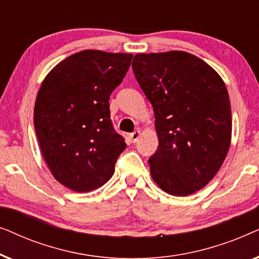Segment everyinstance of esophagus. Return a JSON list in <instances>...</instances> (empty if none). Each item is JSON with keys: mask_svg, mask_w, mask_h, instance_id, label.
Here are the masks:
<instances>
[{"mask_svg": "<svg viewBox=\"0 0 259 259\" xmlns=\"http://www.w3.org/2000/svg\"><path fill=\"white\" fill-rule=\"evenodd\" d=\"M130 138H131V141H132V143H137L138 139L140 138V131H136V132L130 134Z\"/></svg>", "mask_w": 259, "mask_h": 259, "instance_id": "34e87169", "label": "esophagus"}]
</instances>
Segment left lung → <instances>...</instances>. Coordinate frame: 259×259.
Here are the masks:
<instances>
[{"mask_svg": "<svg viewBox=\"0 0 259 259\" xmlns=\"http://www.w3.org/2000/svg\"><path fill=\"white\" fill-rule=\"evenodd\" d=\"M132 68L154 111L159 145L148 159L152 178L166 193L190 196L214 178L231 144L224 81L182 51L137 54Z\"/></svg>", "mask_w": 259, "mask_h": 259, "instance_id": "1", "label": "left lung"}]
</instances>
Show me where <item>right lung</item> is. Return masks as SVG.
<instances>
[{
	"label": "right lung",
	"instance_id": "obj_1",
	"mask_svg": "<svg viewBox=\"0 0 259 259\" xmlns=\"http://www.w3.org/2000/svg\"><path fill=\"white\" fill-rule=\"evenodd\" d=\"M132 58L86 49L62 60L42 81L35 132L53 177L69 190H95L114 173L126 143L113 128L108 101Z\"/></svg>",
	"mask_w": 259,
	"mask_h": 259
}]
</instances>
